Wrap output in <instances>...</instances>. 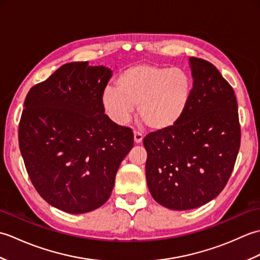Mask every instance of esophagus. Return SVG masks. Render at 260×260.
<instances>
[{"mask_svg":"<svg viewBox=\"0 0 260 260\" xmlns=\"http://www.w3.org/2000/svg\"><path fill=\"white\" fill-rule=\"evenodd\" d=\"M143 139H144V135H143L141 132H137V131L134 132V141L136 144H140V143H142Z\"/></svg>","mask_w":260,"mask_h":260,"instance_id":"obj_1","label":"esophagus"}]
</instances>
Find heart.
<instances>
[{
  "mask_svg": "<svg viewBox=\"0 0 260 260\" xmlns=\"http://www.w3.org/2000/svg\"><path fill=\"white\" fill-rule=\"evenodd\" d=\"M193 84L186 71L155 63L126 68L117 78V88L106 87L103 104L114 120H128L133 107L148 128H172L183 117L192 97Z\"/></svg>",
  "mask_w": 260,
  "mask_h": 260,
  "instance_id": "1",
  "label": "heart"
}]
</instances>
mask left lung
Returning a JSON list of instances; mask_svg holds the SVG:
<instances>
[{
	"label": "left lung",
	"mask_w": 260,
	"mask_h": 260,
	"mask_svg": "<svg viewBox=\"0 0 260 260\" xmlns=\"http://www.w3.org/2000/svg\"><path fill=\"white\" fill-rule=\"evenodd\" d=\"M192 97L172 128L148 134L147 186L161 206L201 207L227 184L240 147L238 104L233 87L214 66L191 57Z\"/></svg>",
	"instance_id": "left-lung-1"
}]
</instances>
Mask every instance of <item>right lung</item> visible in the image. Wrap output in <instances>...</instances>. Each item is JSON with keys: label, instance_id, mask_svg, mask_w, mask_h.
Returning a JSON list of instances; mask_svg holds the SVG:
<instances>
[{"label": "right lung", "instance_id": "add662e5", "mask_svg": "<svg viewBox=\"0 0 260 260\" xmlns=\"http://www.w3.org/2000/svg\"><path fill=\"white\" fill-rule=\"evenodd\" d=\"M112 77L104 66L70 62L33 86L19 124V146L35 189L52 207L86 213L106 202L134 145L132 128L105 114Z\"/></svg>", "mask_w": 260, "mask_h": 260}]
</instances>
